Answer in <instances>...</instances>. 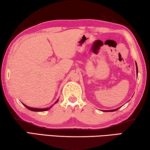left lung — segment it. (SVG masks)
Returning <instances> with one entry per match:
<instances>
[{"label":"left lung","instance_id":"obj_1","mask_svg":"<svg viewBox=\"0 0 150 150\" xmlns=\"http://www.w3.org/2000/svg\"><path fill=\"white\" fill-rule=\"evenodd\" d=\"M136 67H137V74L138 73V69H137V63H136ZM118 108L117 109H115V110H108V111H105V112H113V111H115V110H117Z\"/></svg>","mask_w":150,"mask_h":150}]
</instances>
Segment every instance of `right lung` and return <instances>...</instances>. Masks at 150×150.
<instances>
[{"instance_id":"1","label":"right lung","mask_w":150,"mask_h":150,"mask_svg":"<svg viewBox=\"0 0 150 150\" xmlns=\"http://www.w3.org/2000/svg\"><path fill=\"white\" fill-rule=\"evenodd\" d=\"M58 101V100H57ZM57 101L56 102H57ZM55 102V103H56ZM24 106H25L28 109H29V110H32V111H34V112H43V111H46V110H49V109H50L51 107H50V108H43V109H42V108H30V107H28V106H26V105H25V104H23Z\"/></svg>"}]
</instances>
